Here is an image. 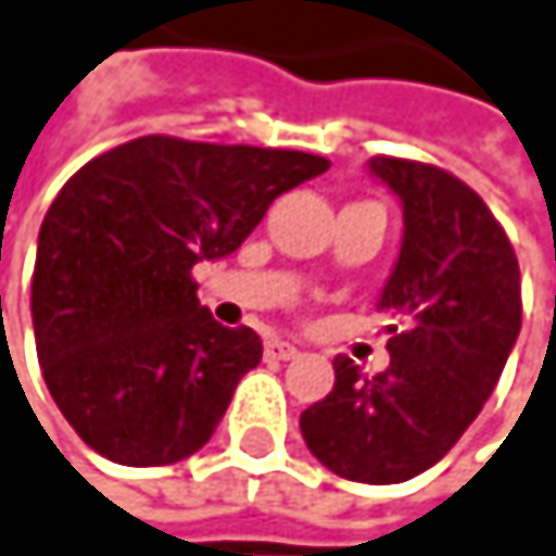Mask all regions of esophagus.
<instances>
[{
	"label": "esophagus",
	"instance_id": "esophagus-1",
	"mask_svg": "<svg viewBox=\"0 0 556 556\" xmlns=\"http://www.w3.org/2000/svg\"><path fill=\"white\" fill-rule=\"evenodd\" d=\"M300 355V349L293 345V342H287V339H269L266 342V359H280V363H287V359H296Z\"/></svg>",
	"mask_w": 556,
	"mask_h": 556
}]
</instances>
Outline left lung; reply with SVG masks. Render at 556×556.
<instances>
[{
  "label": "left lung",
  "mask_w": 556,
  "mask_h": 556,
  "mask_svg": "<svg viewBox=\"0 0 556 556\" xmlns=\"http://www.w3.org/2000/svg\"><path fill=\"white\" fill-rule=\"evenodd\" d=\"M369 170L402 204V250L379 296L392 363L379 376L339 355L332 392L300 415L306 448L339 478L399 484L439 465L494 392L521 332V269L481 197L402 157Z\"/></svg>",
  "instance_id": "left-lung-1"
}]
</instances>
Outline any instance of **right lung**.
<instances>
[{
  "label": "right lung",
  "mask_w": 556,
  "mask_h": 556,
  "mask_svg": "<svg viewBox=\"0 0 556 556\" xmlns=\"http://www.w3.org/2000/svg\"><path fill=\"white\" fill-rule=\"evenodd\" d=\"M326 167L303 151L148 135L59 190L38 230L31 326L46 386L88 448L154 468L211 442L263 342L220 326L190 269L230 256L276 197Z\"/></svg>",
  "instance_id": "obj_1"
}]
</instances>
